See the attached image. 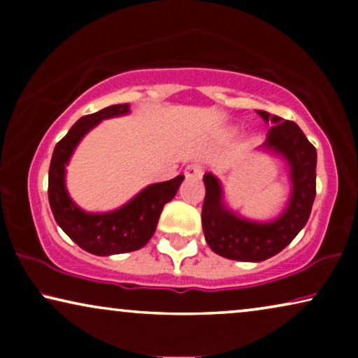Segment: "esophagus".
<instances>
[{
	"label": "esophagus",
	"instance_id": "34e87169",
	"mask_svg": "<svg viewBox=\"0 0 358 358\" xmlns=\"http://www.w3.org/2000/svg\"><path fill=\"white\" fill-rule=\"evenodd\" d=\"M202 173H203L202 166L197 164V163L187 164V166H185V169H184L185 179H199L200 176H202Z\"/></svg>",
	"mask_w": 358,
	"mask_h": 358
}]
</instances>
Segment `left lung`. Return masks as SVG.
<instances>
[{"label":"left lung","instance_id":"left-lung-1","mask_svg":"<svg viewBox=\"0 0 358 358\" xmlns=\"http://www.w3.org/2000/svg\"><path fill=\"white\" fill-rule=\"evenodd\" d=\"M271 122L261 150L280 156L288 166L292 190L287 207L271 222H256L233 212L224 202L223 185L212 173L203 176L202 228L205 241L218 256L243 262H261L293 241L310 218L316 197V148L295 122L257 110Z\"/></svg>","mask_w":358,"mask_h":358}]
</instances>
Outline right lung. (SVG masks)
Wrapping results in <instances>:
<instances>
[{
	"instance_id": "obj_1",
	"label": "right lung",
	"mask_w": 358,
	"mask_h": 358,
	"mask_svg": "<svg viewBox=\"0 0 358 358\" xmlns=\"http://www.w3.org/2000/svg\"><path fill=\"white\" fill-rule=\"evenodd\" d=\"M129 104H115L85 115L71 127L53 150L48 169V202L55 222L85 251L94 256L131 252L143 248L155 234L163 207L178 194L184 176L146 185L122 207L91 213L78 207L66 190V166L87 131L102 120L127 115Z\"/></svg>"
}]
</instances>
